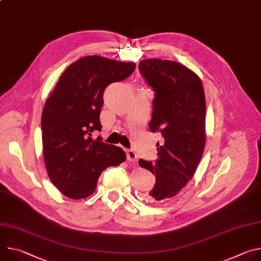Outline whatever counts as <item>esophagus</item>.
Masks as SVG:
<instances>
[{"mask_svg": "<svg viewBox=\"0 0 261 261\" xmlns=\"http://www.w3.org/2000/svg\"><path fill=\"white\" fill-rule=\"evenodd\" d=\"M127 159H128V161L135 163L136 160H137V155H136V153H135L134 151H132V150H128V151H127Z\"/></svg>", "mask_w": 261, "mask_h": 261, "instance_id": "obj_1", "label": "esophagus"}]
</instances>
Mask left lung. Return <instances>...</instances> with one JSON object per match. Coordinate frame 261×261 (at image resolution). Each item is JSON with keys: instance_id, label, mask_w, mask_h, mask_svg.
Listing matches in <instances>:
<instances>
[{"instance_id": "1", "label": "left lung", "mask_w": 261, "mask_h": 261, "mask_svg": "<svg viewBox=\"0 0 261 261\" xmlns=\"http://www.w3.org/2000/svg\"><path fill=\"white\" fill-rule=\"evenodd\" d=\"M139 71L155 92L152 132H161L155 163L139 159L141 167L156 176L145 193L151 202H163L176 194L194 175L205 145V98L202 83L192 70L168 60L146 59Z\"/></svg>"}]
</instances>
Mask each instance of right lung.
Listing matches in <instances>:
<instances>
[{"mask_svg":"<svg viewBox=\"0 0 261 261\" xmlns=\"http://www.w3.org/2000/svg\"><path fill=\"white\" fill-rule=\"evenodd\" d=\"M135 63L88 56L72 63L60 76L42 111L43 158L51 182L65 196L92 195L109 166L126 160L121 147L93 139L101 131L100 113L107 86L130 76Z\"/></svg>","mask_w":261,"mask_h":261,"instance_id":"1","label":"right lung"}]
</instances>
